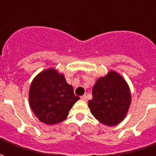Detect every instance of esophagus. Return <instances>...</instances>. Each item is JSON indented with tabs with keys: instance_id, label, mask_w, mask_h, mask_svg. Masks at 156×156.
<instances>
[{
	"instance_id": "1",
	"label": "esophagus",
	"mask_w": 156,
	"mask_h": 156,
	"mask_svg": "<svg viewBox=\"0 0 156 156\" xmlns=\"http://www.w3.org/2000/svg\"><path fill=\"white\" fill-rule=\"evenodd\" d=\"M81 100H84V101H86V100H87V96H86V95H82V96H81Z\"/></svg>"
}]
</instances>
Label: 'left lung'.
I'll list each match as a JSON object with an SVG mask.
<instances>
[{
	"label": "left lung",
	"mask_w": 156,
	"mask_h": 156,
	"mask_svg": "<svg viewBox=\"0 0 156 156\" xmlns=\"http://www.w3.org/2000/svg\"><path fill=\"white\" fill-rule=\"evenodd\" d=\"M92 96L88 101L91 113L108 126H116L125 118L131 103L127 83L114 71L98 79L92 88Z\"/></svg>",
	"instance_id": "obj_1"
}]
</instances>
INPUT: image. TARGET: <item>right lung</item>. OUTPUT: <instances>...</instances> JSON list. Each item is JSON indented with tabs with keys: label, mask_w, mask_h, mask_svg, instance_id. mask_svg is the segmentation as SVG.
<instances>
[{
	"label": "right lung",
	"mask_w": 156,
	"mask_h": 156,
	"mask_svg": "<svg viewBox=\"0 0 156 156\" xmlns=\"http://www.w3.org/2000/svg\"><path fill=\"white\" fill-rule=\"evenodd\" d=\"M80 98L63 74L48 69L38 74L30 84L29 102L31 110L43 123L54 125L63 121Z\"/></svg>",
	"instance_id": "obj_1"
}]
</instances>
